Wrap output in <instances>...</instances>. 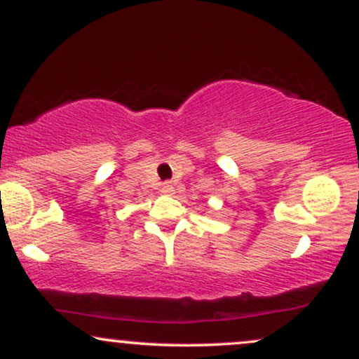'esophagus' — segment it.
<instances>
[{
    "instance_id": "esophagus-1",
    "label": "esophagus",
    "mask_w": 359,
    "mask_h": 359,
    "mask_svg": "<svg viewBox=\"0 0 359 359\" xmlns=\"http://www.w3.org/2000/svg\"><path fill=\"white\" fill-rule=\"evenodd\" d=\"M160 192L165 194V196H172V194H174V187H172L168 182H165V184H162V187H160Z\"/></svg>"
}]
</instances>
